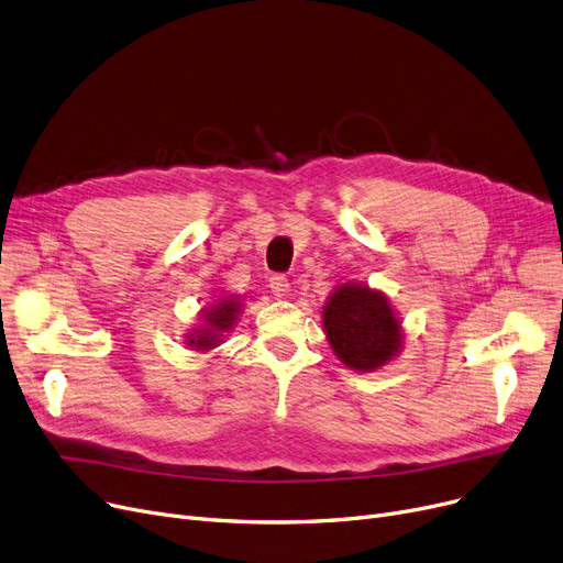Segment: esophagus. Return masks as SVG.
Returning a JSON list of instances; mask_svg holds the SVG:
<instances>
[{
	"label": "esophagus",
	"instance_id": "obj_1",
	"mask_svg": "<svg viewBox=\"0 0 563 563\" xmlns=\"http://www.w3.org/2000/svg\"><path fill=\"white\" fill-rule=\"evenodd\" d=\"M268 287H272V291L276 297H287V291H289V280L285 278V276H280V274H276V276H272L268 278Z\"/></svg>",
	"mask_w": 563,
	"mask_h": 563
}]
</instances>
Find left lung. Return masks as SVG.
<instances>
[{"label": "left lung", "mask_w": 563, "mask_h": 563, "mask_svg": "<svg viewBox=\"0 0 563 563\" xmlns=\"http://www.w3.org/2000/svg\"><path fill=\"white\" fill-rule=\"evenodd\" d=\"M335 356L356 373H375L402 350V322L384 291L363 283L338 285L322 310Z\"/></svg>", "instance_id": "obj_1"}]
</instances>
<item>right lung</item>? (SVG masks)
I'll return each mask as SVG.
<instances>
[{
    "mask_svg": "<svg viewBox=\"0 0 563 563\" xmlns=\"http://www.w3.org/2000/svg\"><path fill=\"white\" fill-rule=\"evenodd\" d=\"M241 308L243 303L239 297H218L216 303L200 312V324L186 333V345L195 352L216 350L236 324Z\"/></svg>",
    "mask_w": 563,
    "mask_h": 563,
    "instance_id": "right-lung-1",
    "label": "right lung"
}]
</instances>
